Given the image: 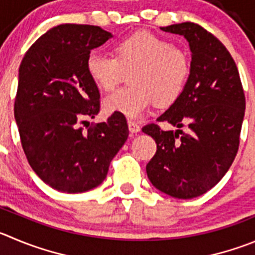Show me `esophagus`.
<instances>
[{
  "instance_id": "34e87169",
  "label": "esophagus",
  "mask_w": 255,
  "mask_h": 255,
  "mask_svg": "<svg viewBox=\"0 0 255 255\" xmlns=\"http://www.w3.org/2000/svg\"><path fill=\"white\" fill-rule=\"evenodd\" d=\"M128 129H129L130 133H137L141 130V127H139V125L135 121L129 120L128 121Z\"/></svg>"
}]
</instances>
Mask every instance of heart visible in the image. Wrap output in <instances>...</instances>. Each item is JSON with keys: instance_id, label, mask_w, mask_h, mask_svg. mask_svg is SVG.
<instances>
[{"instance_id": "heart-1", "label": "heart", "mask_w": 255, "mask_h": 255, "mask_svg": "<svg viewBox=\"0 0 255 255\" xmlns=\"http://www.w3.org/2000/svg\"><path fill=\"white\" fill-rule=\"evenodd\" d=\"M114 56L92 51L85 68L88 77L103 92H111L129 74V87L104 99L108 113L138 118L154 103L168 106L185 92L191 64L171 40L149 31L121 39L113 46Z\"/></svg>"}]
</instances>
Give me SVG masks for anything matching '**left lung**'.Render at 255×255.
<instances>
[{
  "instance_id": "left-lung-1",
  "label": "left lung",
  "mask_w": 255,
  "mask_h": 255,
  "mask_svg": "<svg viewBox=\"0 0 255 255\" xmlns=\"http://www.w3.org/2000/svg\"><path fill=\"white\" fill-rule=\"evenodd\" d=\"M162 30L187 39L191 74L181 97L157 118L178 129L162 130L157 123L142 128L157 143L146 171L160 191L192 199L213 189L232 166L239 149L246 95L237 64L218 37L194 22ZM185 125L187 132L179 129Z\"/></svg>"
}]
</instances>
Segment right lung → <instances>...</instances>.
I'll use <instances>...</instances> for the list:
<instances>
[{
  "label": "right lung",
  "instance_id": "obj_1",
  "mask_svg": "<svg viewBox=\"0 0 255 255\" xmlns=\"http://www.w3.org/2000/svg\"><path fill=\"white\" fill-rule=\"evenodd\" d=\"M109 37L99 26L59 25L31 45L20 64L13 111L21 144L31 168L58 191L101 185L128 138L122 114L90 126L84 121L101 111L85 63L90 50Z\"/></svg>",
  "mask_w": 255,
  "mask_h": 255
}]
</instances>
